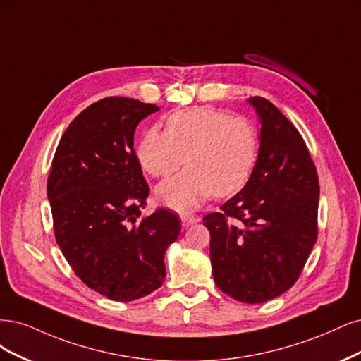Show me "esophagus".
Listing matches in <instances>:
<instances>
[{
    "label": "esophagus",
    "mask_w": 361,
    "mask_h": 361,
    "mask_svg": "<svg viewBox=\"0 0 361 361\" xmlns=\"http://www.w3.org/2000/svg\"><path fill=\"white\" fill-rule=\"evenodd\" d=\"M200 217L197 216H189V214H184V216H181V224H183V226H190V225H193V224H197L200 222Z\"/></svg>",
    "instance_id": "obj_1"
}]
</instances>
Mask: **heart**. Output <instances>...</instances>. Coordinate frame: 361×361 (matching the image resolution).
<instances>
[{
  "label": "heart",
  "mask_w": 361,
  "mask_h": 361,
  "mask_svg": "<svg viewBox=\"0 0 361 361\" xmlns=\"http://www.w3.org/2000/svg\"><path fill=\"white\" fill-rule=\"evenodd\" d=\"M257 157L253 124L216 109L172 114L166 132L148 129L136 145L139 165L153 177H166L184 161L189 165L156 189L161 204L181 213L193 210L212 193L238 192L247 183Z\"/></svg>",
  "instance_id": "1"
}]
</instances>
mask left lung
<instances>
[{"label":"left lung","mask_w":361,"mask_h":361,"mask_svg":"<svg viewBox=\"0 0 361 361\" xmlns=\"http://www.w3.org/2000/svg\"><path fill=\"white\" fill-rule=\"evenodd\" d=\"M261 123L257 164L246 185L204 217L217 288L259 305L295 283L318 235L319 181L309 149L271 102L250 97Z\"/></svg>","instance_id":"1"}]
</instances>
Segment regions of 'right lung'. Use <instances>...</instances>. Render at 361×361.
Masks as SVG:
<instances>
[{
  "label": "right lung",
  "mask_w": 361,
  "mask_h": 361,
  "mask_svg": "<svg viewBox=\"0 0 361 361\" xmlns=\"http://www.w3.org/2000/svg\"><path fill=\"white\" fill-rule=\"evenodd\" d=\"M156 104L106 97L84 109L56 147L48 178L58 246L88 288L133 301L161 286L165 253L180 235L177 214L142 216L149 188L136 159V126Z\"/></svg>",
  "instance_id": "obj_1"
}]
</instances>
